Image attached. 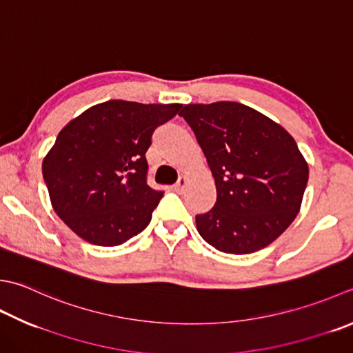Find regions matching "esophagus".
I'll return each instance as SVG.
<instances>
[{
	"instance_id": "obj_1",
	"label": "esophagus",
	"mask_w": 353,
	"mask_h": 353,
	"mask_svg": "<svg viewBox=\"0 0 353 353\" xmlns=\"http://www.w3.org/2000/svg\"><path fill=\"white\" fill-rule=\"evenodd\" d=\"M186 183H188V181H186V177H181L179 179V181L174 183V191H177V192H181L185 186H186Z\"/></svg>"
}]
</instances>
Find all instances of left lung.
<instances>
[{"label":"left lung","mask_w":353,"mask_h":353,"mask_svg":"<svg viewBox=\"0 0 353 353\" xmlns=\"http://www.w3.org/2000/svg\"><path fill=\"white\" fill-rule=\"evenodd\" d=\"M179 116L194 131L217 190L212 208L196 216L200 236L226 254L272 243L294 222L307 185L294 137L239 102L190 103Z\"/></svg>","instance_id":"1"}]
</instances>
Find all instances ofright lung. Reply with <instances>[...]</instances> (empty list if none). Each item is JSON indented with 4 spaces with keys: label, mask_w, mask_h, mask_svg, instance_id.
I'll list each match as a JSON object with an SVG mask.
<instances>
[{
    "label": "right lung",
    "mask_w": 353,
    "mask_h": 353,
    "mask_svg": "<svg viewBox=\"0 0 353 353\" xmlns=\"http://www.w3.org/2000/svg\"><path fill=\"white\" fill-rule=\"evenodd\" d=\"M181 103L107 101L59 131L43 162L54 212L88 243L117 246L148 226L163 192L148 186L145 153Z\"/></svg>",
    "instance_id": "right-lung-1"
}]
</instances>
